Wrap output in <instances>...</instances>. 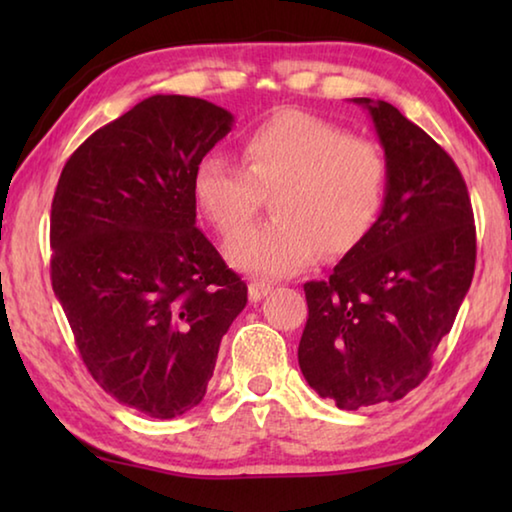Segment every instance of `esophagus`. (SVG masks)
<instances>
[{"instance_id":"esophagus-1","label":"esophagus","mask_w":512,"mask_h":512,"mask_svg":"<svg viewBox=\"0 0 512 512\" xmlns=\"http://www.w3.org/2000/svg\"><path fill=\"white\" fill-rule=\"evenodd\" d=\"M271 284L268 282H259V280H253L248 284V298L253 300V302H259L262 300L264 296H268V293H271Z\"/></svg>"}]
</instances>
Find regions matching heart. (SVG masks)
I'll use <instances>...</instances> for the list:
<instances>
[{
    "mask_svg": "<svg viewBox=\"0 0 512 512\" xmlns=\"http://www.w3.org/2000/svg\"><path fill=\"white\" fill-rule=\"evenodd\" d=\"M244 169L219 155L196 164L192 194L221 235L253 219L262 194L275 216L239 232L225 257L239 271L287 277L318 257L359 246L386 196V160L375 142L302 110L275 112L241 140Z\"/></svg>",
    "mask_w": 512,
    "mask_h": 512,
    "instance_id": "obj_1",
    "label": "heart"
}]
</instances>
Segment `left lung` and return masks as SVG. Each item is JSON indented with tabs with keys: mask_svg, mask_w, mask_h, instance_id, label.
<instances>
[{
	"mask_svg": "<svg viewBox=\"0 0 512 512\" xmlns=\"http://www.w3.org/2000/svg\"><path fill=\"white\" fill-rule=\"evenodd\" d=\"M366 108L386 155L381 214L329 280L305 284L298 363L339 409L395 402L429 375L472 284L476 230L461 171L386 101Z\"/></svg>",
	"mask_w": 512,
	"mask_h": 512,
	"instance_id": "obj_1",
	"label": "left lung"
}]
</instances>
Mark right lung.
I'll return each mask as SVG.
<instances>
[{"mask_svg": "<svg viewBox=\"0 0 512 512\" xmlns=\"http://www.w3.org/2000/svg\"><path fill=\"white\" fill-rule=\"evenodd\" d=\"M221 106L155 94L92 133L51 203V287L90 375L169 420L201 404L248 287L196 228V164L232 131Z\"/></svg>", "mask_w": 512, "mask_h": 512, "instance_id": "add662e5", "label": "right lung"}]
</instances>
